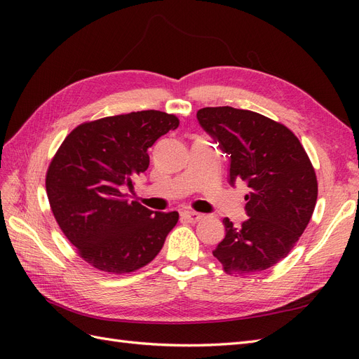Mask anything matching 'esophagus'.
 <instances>
[{
	"label": "esophagus",
	"mask_w": 359,
	"mask_h": 359,
	"mask_svg": "<svg viewBox=\"0 0 359 359\" xmlns=\"http://www.w3.org/2000/svg\"><path fill=\"white\" fill-rule=\"evenodd\" d=\"M181 217L184 220H187L189 223H196L202 219V214H199L196 211H182Z\"/></svg>",
	"instance_id": "esophagus-1"
}]
</instances>
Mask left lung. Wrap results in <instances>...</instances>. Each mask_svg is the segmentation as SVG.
<instances>
[{
    "mask_svg": "<svg viewBox=\"0 0 359 359\" xmlns=\"http://www.w3.org/2000/svg\"><path fill=\"white\" fill-rule=\"evenodd\" d=\"M198 121L229 157V182L244 181L241 227L223 219L224 240L215 247L226 273H260L285 259L311 219L318 180L290 130L264 115L231 106L203 107Z\"/></svg>",
    "mask_w": 359,
    "mask_h": 359,
    "instance_id": "left-lung-1",
    "label": "left lung"
}]
</instances>
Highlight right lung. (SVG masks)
<instances>
[{
	"label": "right lung",
	"instance_id": "1",
	"mask_svg": "<svg viewBox=\"0 0 359 359\" xmlns=\"http://www.w3.org/2000/svg\"><path fill=\"white\" fill-rule=\"evenodd\" d=\"M180 119L140 111L83 123L64 139L46 173L53 217L79 256L95 269L126 274L161 250L178 212H154L123 190L149 166L148 148Z\"/></svg>",
	"mask_w": 359,
	"mask_h": 359
}]
</instances>
